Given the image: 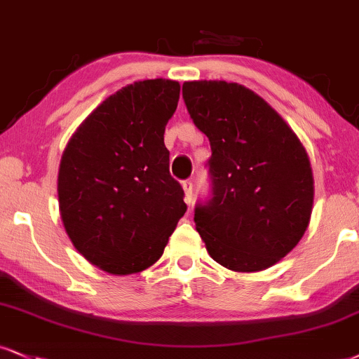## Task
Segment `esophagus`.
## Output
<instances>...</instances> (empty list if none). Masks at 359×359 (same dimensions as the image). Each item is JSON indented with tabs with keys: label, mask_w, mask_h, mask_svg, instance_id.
<instances>
[{
	"label": "esophagus",
	"mask_w": 359,
	"mask_h": 359,
	"mask_svg": "<svg viewBox=\"0 0 359 359\" xmlns=\"http://www.w3.org/2000/svg\"><path fill=\"white\" fill-rule=\"evenodd\" d=\"M181 187L184 189V201H187V205H193V181L184 180Z\"/></svg>",
	"instance_id": "esophagus-1"
}]
</instances>
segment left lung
<instances>
[{
    "instance_id": "obj_1",
    "label": "left lung",
    "mask_w": 359,
    "mask_h": 359,
    "mask_svg": "<svg viewBox=\"0 0 359 359\" xmlns=\"http://www.w3.org/2000/svg\"><path fill=\"white\" fill-rule=\"evenodd\" d=\"M183 100L211 146V194L194 208L208 253L233 271L273 266L298 245L311 216L315 187L303 144L238 83L188 81Z\"/></svg>"
}]
</instances>
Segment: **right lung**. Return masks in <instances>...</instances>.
<instances>
[{"instance_id":"add662e5","label":"right lung","mask_w":359,"mask_h":359,"mask_svg":"<svg viewBox=\"0 0 359 359\" xmlns=\"http://www.w3.org/2000/svg\"><path fill=\"white\" fill-rule=\"evenodd\" d=\"M178 100L180 85L170 79L121 88L81 123L61 156L65 229L103 271L131 274L156 263L187 211L165 146Z\"/></svg>"}]
</instances>
